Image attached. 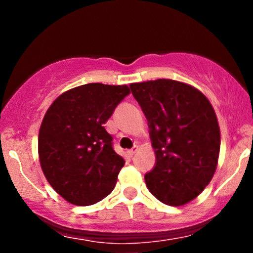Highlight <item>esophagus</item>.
I'll use <instances>...</instances> for the list:
<instances>
[{"instance_id": "34e87169", "label": "esophagus", "mask_w": 253, "mask_h": 253, "mask_svg": "<svg viewBox=\"0 0 253 253\" xmlns=\"http://www.w3.org/2000/svg\"><path fill=\"white\" fill-rule=\"evenodd\" d=\"M136 152H137V147H134V148H132V149L127 150V154H128L129 157H133L134 153H136Z\"/></svg>"}]
</instances>
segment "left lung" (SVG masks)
<instances>
[{"instance_id": "8db88e82", "label": "left lung", "mask_w": 253, "mask_h": 253, "mask_svg": "<svg viewBox=\"0 0 253 253\" xmlns=\"http://www.w3.org/2000/svg\"><path fill=\"white\" fill-rule=\"evenodd\" d=\"M129 88L155 152L154 168L144 175L148 190L164 205H186L211 182L218 164L220 131L213 106L198 89L172 79Z\"/></svg>"}]
</instances>
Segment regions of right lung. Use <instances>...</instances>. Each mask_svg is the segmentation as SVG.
<instances>
[{"label": "right lung", "mask_w": 253, "mask_h": 253, "mask_svg": "<svg viewBox=\"0 0 253 253\" xmlns=\"http://www.w3.org/2000/svg\"><path fill=\"white\" fill-rule=\"evenodd\" d=\"M131 93L127 85L89 83L61 94L39 131V159L51 187L67 202L90 206L110 195L124 158L104 124Z\"/></svg>", "instance_id": "right-lung-1"}]
</instances>
